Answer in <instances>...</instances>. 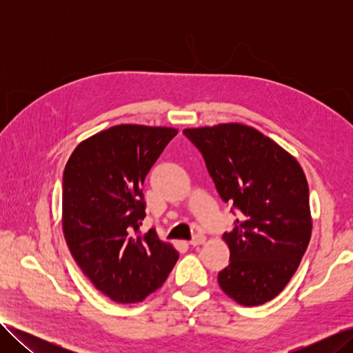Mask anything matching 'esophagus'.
<instances>
[{
  "label": "esophagus",
  "instance_id": "1",
  "mask_svg": "<svg viewBox=\"0 0 353 353\" xmlns=\"http://www.w3.org/2000/svg\"><path fill=\"white\" fill-rule=\"evenodd\" d=\"M205 241H206V237L203 236V234H197V236H194L193 240L190 241V244L191 245H200V244H203Z\"/></svg>",
  "mask_w": 353,
  "mask_h": 353
}]
</instances>
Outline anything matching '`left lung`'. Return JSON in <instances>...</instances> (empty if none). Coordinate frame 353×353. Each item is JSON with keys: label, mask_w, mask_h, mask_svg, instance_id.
I'll return each mask as SVG.
<instances>
[{"label": "left lung", "mask_w": 353, "mask_h": 353, "mask_svg": "<svg viewBox=\"0 0 353 353\" xmlns=\"http://www.w3.org/2000/svg\"><path fill=\"white\" fill-rule=\"evenodd\" d=\"M225 203L240 210L222 236L230 265L218 274L222 292L244 306L279 296L292 280L312 234L309 188L294 156L239 122L187 128Z\"/></svg>", "instance_id": "left-lung-1"}]
</instances>
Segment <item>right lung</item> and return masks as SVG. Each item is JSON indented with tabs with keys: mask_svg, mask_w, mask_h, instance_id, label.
I'll return each instance as SVG.
<instances>
[{
	"mask_svg": "<svg viewBox=\"0 0 353 353\" xmlns=\"http://www.w3.org/2000/svg\"><path fill=\"white\" fill-rule=\"evenodd\" d=\"M175 128L122 123L81 141L63 174L61 228L82 272L117 303L163 285L179 254L154 230L141 232V187Z\"/></svg>",
	"mask_w": 353,
	"mask_h": 353,
	"instance_id": "add662e5",
	"label": "right lung"
}]
</instances>
